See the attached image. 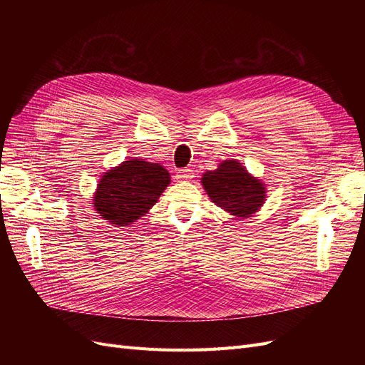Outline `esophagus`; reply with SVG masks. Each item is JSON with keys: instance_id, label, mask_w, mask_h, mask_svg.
<instances>
[{"instance_id": "esophagus-1", "label": "esophagus", "mask_w": 365, "mask_h": 365, "mask_svg": "<svg viewBox=\"0 0 365 365\" xmlns=\"http://www.w3.org/2000/svg\"><path fill=\"white\" fill-rule=\"evenodd\" d=\"M193 178V170L190 169H180L176 172V180L178 181H189Z\"/></svg>"}]
</instances>
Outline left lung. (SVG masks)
Here are the masks:
<instances>
[{"mask_svg": "<svg viewBox=\"0 0 365 365\" xmlns=\"http://www.w3.org/2000/svg\"><path fill=\"white\" fill-rule=\"evenodd\" d=\"M201 184L215 205L236 217L252 216L267 201V184L237 160H225L217 169L207 170Z\"/></svg>", "mask_w": 365, "mask_h": 365, "instance_id": "left-lung-1", "label": "left lung"}]
</instances>
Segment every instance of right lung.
Here are the masks:
<instances>
[{"label":"right lung","mask_w":365,"mask_h":365,"mask_svg":"<svg viewBox=\"0 0 365 365\" xmlns=\"http://www.w3.org/2000/svg\"><path fill=\"white\" fill-rule=\"evenodd\" d=\"M169 184L170 173L160 163L129 158L102 175L93 207L106 222L128 227L155 205Z\"/></svg>","instance_id":"right-lung-1"}]
</instances>
